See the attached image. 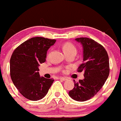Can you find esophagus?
I'll use <instances>...</instances> for the list:
<instances>
[{"instance_id": "obj_1", "label": "esophagus", "mask_w": 121, "mask_h": 121, "mask_svg": "<svg viewBox=\"0 0 121 121\" xmlns=\"http://www.w3.org/2000/svg\"><path fill=\"white\" fill-rule=\"evenodd\" d=\"M60 79L62 80V81H66V80H67L68 79V78L67 77H60Z\"/></svg>"}]
</instances>
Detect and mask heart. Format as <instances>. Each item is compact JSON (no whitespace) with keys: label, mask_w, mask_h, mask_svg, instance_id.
<instances>
[{"label":"heart","mask_w":121,"mask_h":121,"mask_svg":"<svg viewBox=\"0 0 121 121\" xmlns=\"http://www.w3.org/2000/svg\"><path fill=\"white\" fill-rule=\"evenodd\" d=\"M63 49L65 53H69L71 52H76V49L74 45H73L71 43H69V42H67V43L63 44Z\"/></svg>","instance_id":"b5f03b06"}]
</instances>
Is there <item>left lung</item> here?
Here are the masks:
<instances>
[{"mask_svg":"<svg viewBox=\"0 0 121 121\" xmlns=\"http://www.w3.org/2000/svg\"><path fill=\"white\" fill-rule=\"evenodd\" d=\"M83 47V63L78 68V72L84 71V78L74 81V88L69 96L77 101L91 99L101 89L109 74V62L105 48L89 38L75 39Z\"/></svg>","mask_w":121,"mask_h":121,"instance_id":"left-lung-1","label":"left lung"}]
</instances>
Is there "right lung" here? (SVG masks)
<instances>
[{
  "instance_id": "1",
  "label": "right lung",
  "mask_w": 121,
  "mask_h": 121,
  "mask_svg": "<svg viewBox=\"0 0 121 121\" xmlns=\"http://www.w3.org/2000/svg\"><path fill=\"white\" fill-rule=\"evenodd\" d=\"M55 42L56 40L33 37L13 52L10 60L11 79L21 95L28 99H42L53 83L54 79L40 76L38 66L45 62L47 51Z\"/></svg>"
}]
</instances>
